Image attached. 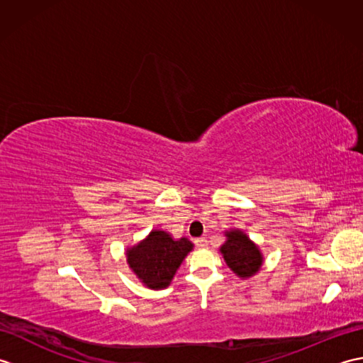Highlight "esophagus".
<instances>
[{"label": "esophagus", "mask_w": 363, "mask_h": 363, "mask_svg": "<svg viewBox=\"0 0 363 363\" xmlns=\"http://www.w3.org/2000/svg\"><path fill=\"white\" fill-rule=\"evenodd\" d=\"M195 243H196L198 248H206V246H207V238L206 237H199V238H196Z\"/></svg>", "instance_id": "1"}]
</instances>
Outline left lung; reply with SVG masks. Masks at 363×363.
Wrapping results in <instances>:
<instances>
[{
  "instance_id": "1",
  "label": "left lung",
  "mask_w": 363,
  "mask_h": 363,
  "mask_svg": "<svg viewBox=\"0 0 363 363\" xmlns=\"http://www.w3.org/2000/svg\"><path fill=\"white\" fill-rule=\"evenodd\" d=\"M228 240L221 246V254L228 267L240 277H250L259 272L262 265V254L242 230H230L226 234Z\"/></svg>"
}]
</instances>
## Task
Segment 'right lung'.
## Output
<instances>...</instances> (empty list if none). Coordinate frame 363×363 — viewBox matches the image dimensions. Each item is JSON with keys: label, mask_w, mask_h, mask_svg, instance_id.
Masks as SVG:
<instances>
[{"label": "right lung", "mask_w": 363, "mask_h": 363, "mask_svg": "<svg viewBox=\"0 0 363 363\" xmlns=\"http://www.w3.org/2000/svg\"><path fill=\"white\" fill-rule=\"evenodd\" d=\"M191 246L187 238L173 240L164 230H152L142 243L128 250V264L150 289H164L172 282Z\"/></svg>", "instance_id": "1"}]
</instances>
